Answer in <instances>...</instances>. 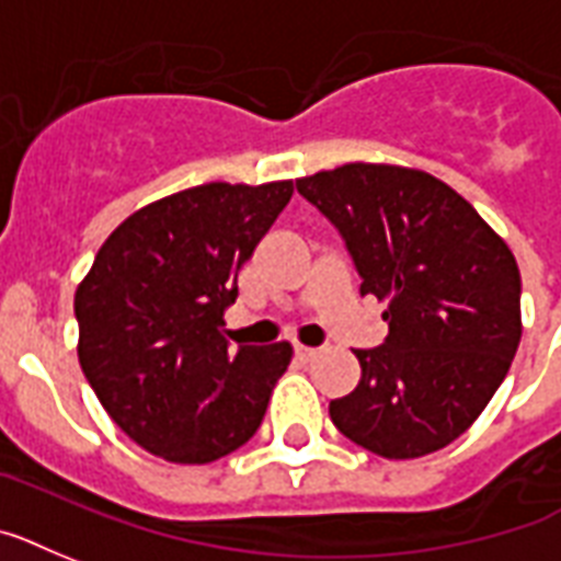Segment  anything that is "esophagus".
<instances>
[{
  "instance_id": "esophagus-1",
  "label": "esophagus",
  "mask_w": 561,
  "mask_h": 561,
  "mask_svg": "<svg viewBox=\"0 0 561 561\" xmlns=\"http://www.w3.org/2000/svg\"><path fill=\"white\" fill-rule=\"evenodd\" d=\"M294 354H296V357H299V359H313V357H317V354H320V348H308V345H296Z\"/></svg>"
}]
</instances>
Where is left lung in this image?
Here are the masks:
<instances>
[{"instance_id": "8db88e82", "label": "left lung", "mask_w": 561, "mask_h": 561, "mask_svg": "<svg viewBox=\"0 0 561 561\" xmlns=\"http://www.w3.org/2000/svg\"><path fill=\"white\" fill-rule=\"evenodd\" d=\"M343 236L359 296L386 302L389 336L354 348L359 383L331 400L345 438L391 461L470 430L522 340V276L470 202L430 172L345 163L296 181Z\"/></svg>"}]
</instances>
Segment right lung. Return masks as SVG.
Here are the masks:
<instances>
[{
	"label": "right lung",
	"mask_w": 561,
	"mask_h": 561,
	"mask_svg": "<svg viewBox=\"0 0 561 561\" xmlns=\"http://www.w3.org/2000/svg\"><path fill=\"white\" fill-rule=\"evenodd\" d=\"M294 184H202L131 213L75 294L80 366L108 417L147 453L209 463L248 444L290 345L221 334L239 271Z\"/></svg>",
	"instance_id": "right-lung-1"
}]
</instances>
